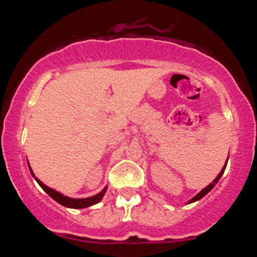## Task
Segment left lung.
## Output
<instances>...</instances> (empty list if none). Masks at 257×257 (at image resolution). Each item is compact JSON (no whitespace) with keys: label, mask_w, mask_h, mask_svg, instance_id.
I'll return each instance as SVG.
<instances>
[{"label":"left lung","mask_w":257,"mask_h":257,"mask_svg":"<svg viewBox=\"0 0 257 257\" xmlns=\"http://www.w3.org/2000/svg\"><path fill=\"white\" fill-rule=\"evenodd\" d=\"M225 169H226V167H223V169H222V170H221V173L219 174V175H217V178H216V179H215V180H214V181H213V182H211V184H210V185H209V186H206V187L204 188V190H202V191H200V192H199L198 194H197V196H196V197H194V198H192V199H191V200H190V203H192V202H196V200H198V199H200V198H202V197H204V196H205V194L209 192V191H210V190H213V187H214V186L217 184V181H219V180H220V178H221V176H222V174H223V172H225Z\"/></svg>","instance_id":"obj_1"}]
</instances>
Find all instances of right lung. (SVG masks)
I'll return each mask as SVG.
<instances>
[{"label": "right lung", "instance_id": "obj_1", "mask_svg": "<svg viewBox=\"0 0 257 257\" xmlns=\"http://www.w3.org/2000/svg\"><path fill=\"white\" fill-rule=\"evenodd\" d=\"M29 168H30V167H29ZM31 174H32V176H35L34 173H32V170H31ZM35 179H36V178H35ZM36 181L38 182V184H40L41 187H42L43 190L46 191V192L52 197L53 199L57 200L59 204L67 206V208H73V209H82V208H87V206H90L93 204H96V203H99L100 200H101V198L104 197V194L106 192V190H107V188L105 187L104 190L101 191V192L95 194V196H93V197H89V198L73 199V198H69V197H65L61 193L57 192V191H54V190H52V188L47 187V186L42 184V182H41L38 179H36Z\"/></svg>", "mask_w": 257, "mask_h": 257}]
</instances>
